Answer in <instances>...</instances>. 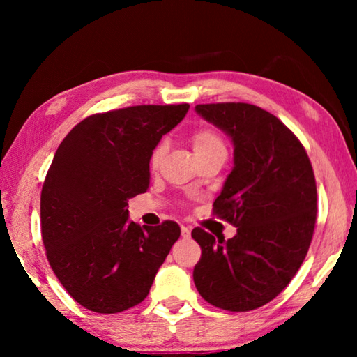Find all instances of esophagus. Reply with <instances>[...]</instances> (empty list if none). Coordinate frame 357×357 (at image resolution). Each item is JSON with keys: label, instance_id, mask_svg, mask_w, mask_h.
Here are the masks:
<instances>
[{"label": "esophagus", "instance_id": "esophagus-1", "mask_svg": "<svg viewBox=\"0 0 357 357\" xmlns=\"http://www.w3.org/2000/svg\"><path fill=\"white\" fill-rule=\"evenodd\" d=\"M181 234H183V238H189L190 236V228L183 225V227H181Z\"/></svg>", "mask_w": 357, "mask_h": 357}]
</instances>
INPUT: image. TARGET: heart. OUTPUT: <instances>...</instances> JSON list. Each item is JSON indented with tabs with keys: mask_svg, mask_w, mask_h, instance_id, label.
Returning <instances> with one entry per match:
<instances>
[{
	"mask_svg": "<svg viewBox=\"0 0 357 357\" xmlns=\"http://www.w3.org/2000/svg\"><path fill=\"white\" fill-rule=\"evenodd\" d=\"M190 142L197 159H200L203 155L213 154L215 151H225V143H223L222 135L214 128H209V126L193 130L190 135ZM162 154H164V144H159V146L154 148L153 154H151V167L155 168L159 165Z\"/></svg>",
	"mask_w": 357,
	"mask_h": 357,
	"instance_id": "1",
	"label": "heart"
}]
</instances>
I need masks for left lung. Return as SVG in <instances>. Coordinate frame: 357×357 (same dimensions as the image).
Here are the masks:
<instances>
[{
	"mask_svg": "<svg viewBox=\"0 0 357 357\" xmlns=\"http://www.w3.org/2000/svg\"><path fill=\"white\" fill-rule=\"evenodd\" d=\"M204 119L234 143V167L213 214L238 228L225 241L197 227L202 247L193 282L202 298L249 312L280 294L309 252L317 222V183L305 148L282 121L244 102L200 104Z\"/></svg>",
	"mask_w": 357,
	"mask_h": 357,
	"instance_id": "obj_1",
	"label": "left lung"
}]
</instances>
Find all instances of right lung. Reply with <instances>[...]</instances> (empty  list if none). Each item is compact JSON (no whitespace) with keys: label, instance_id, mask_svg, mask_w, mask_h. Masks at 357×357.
Here are the masks:
<instances>
[{"label":"right lung","instance_id":"obj_1","mask_svg":"<svg viewBox=\"0 0 357 357\" xmlns=\"http://www.w3.org/2000/svg\"><path fill=\"white\" fill-rule=\"evenodd\" d=\"M189 104L135 105L80 121L56 149L40 192V231L53 273L84 309L118 313L146 298L181 228L128 222L149 187L157 143Z\"/></svg>","mask_w":357,"mask_h":357}]
</instances>
